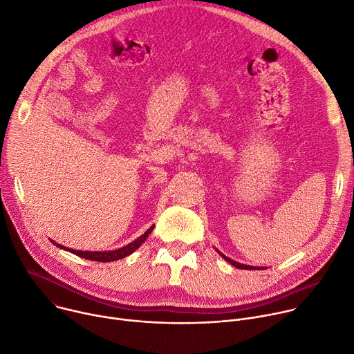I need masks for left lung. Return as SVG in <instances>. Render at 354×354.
I'll return each mask as SVG.
<instances>
[{
	"label": "left lung",
	"instance_id": "1",
	"mask_svg": "<svg viewBox=\"0 0 354 354\" xmlns=\"http://www.w3.org/2000/svg\"><path fill=\"white\" fill-rule=\"evenodd\" d=\"M217 252L223 257V259L224 260H226V261H229L233 267H236V268H240V270H264V267H251V266H244V264H240V263H237V261H234V260H230L229 259V257H226V255H224V254H221L218 250H217Z\"/></svg>",
	"mask_w": 354,
	"mask_h": 354
}]
</instances>
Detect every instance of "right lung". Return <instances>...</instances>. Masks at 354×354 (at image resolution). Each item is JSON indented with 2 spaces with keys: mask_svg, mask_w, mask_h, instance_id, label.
<instances>
[{
  "mask_svg": "<svg viewBox=\"0 0 354 354\" xmlns=\"http://www.w3.org/2000/svg\"><path fill=\"white\" fill-rule=\"evenodd\" d=\"M155 226V224H153ZM153 226H151L142 236H140L137 240H134L133 243L127 244L121 248H117V250H113V251H80V250H72V248H68L65 245H60V244H56L59 248L62 250H68L79 257H82V259H86V260H90V261H99V263H110V261H117V260H121L124 259V257L133 254L145 240L147 237L151 234V232L153 230Z\"/></svg>",
  "mask_w": 354,
  "mask_h": 354,
  "instance_id": "obj_1",
  "label": "right lung"
}]
</instances>
